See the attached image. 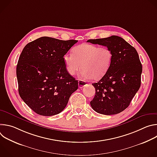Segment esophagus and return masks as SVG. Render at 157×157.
Listing matches in <instances>:
<instances>
[{
  "instance_id": "1",
  "label": "esophagus",
  "mask_w": 157,
  "mask_h": 157,
  "mask_svg": "<svg viewBox=\"0 0 157 157\" xmlns=\"http://www.w3.org/2000/svg\"><path fill=\"white\" fill-rule=\"evenodd\" d=\"M78 85H79V88H82L84 86H85L86 85V82L82 80H79Z\"/></svg>"
}]
</instances>
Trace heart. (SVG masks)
<instances>
[{"label": "heart", "instance_id": "b5f03b06", "mask_svg": "<svg viewBox=\"0 0 157 157\" xmlns=\"http://www.w3.org/2000/svg\"><path fill=\"white\" fill-rule=\"evenodd\" d=\"M113 59V53L107 47L84 43L75 47L72 53H66L63 60L68 73L75 75L80 69L84 78L101 79L108 71Z\"/></svg>", "mask_w": 157, "mask_h": 157}]
</instances>
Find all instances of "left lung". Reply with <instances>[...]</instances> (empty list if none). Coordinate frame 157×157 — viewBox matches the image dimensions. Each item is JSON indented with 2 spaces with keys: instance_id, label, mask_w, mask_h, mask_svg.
<instances>
[{
  "instance_id": "obj_1",
  "label": "left lung",
  "mask_w": 157,
  "mask_h": 157,
  "mask_svg": "<svg viewBox=\"0 0 157 157\" xmlns=\"http://www.w3.org/2000/svg\"><path fill=\"white\" fill-rule=\"evenodd\" d=\"M87 41L107 47L113 53L108 71L93 84L96 94L91 105L101 114H119L129 105L140 87L142 66L138 53L124 39L116 35Z\"/></svg>"
}]
</instances>
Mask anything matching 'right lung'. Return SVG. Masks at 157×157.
<instances>
[{
	"instance_id": "obj_1",
	"label": "right lung",
	"mask_w": 157,
	"mask_h": 157,
	"mask_svg": "<svg viewBox=\"0 0 157 157\" xmlns=\"http://www.w3.org/2000/svg\"><path fill=\"white\" fill-rule=\"evenodd\" d=\"M78 40L43 36L29 43L17 66L18 93L36 114L51 116L66 107L78 81L66 70L63 56Z\"/></svg>"
}]
</instances>
